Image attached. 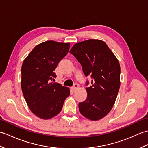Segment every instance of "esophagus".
Returning a JSON list of instances; mask_svg holds the SVG:
<instances>
[{
	"label": "esophagus",
	"mask_w": 148,
	"mask_h": 148,
	"mask_svg": "<svg viewBox=\"0 0 148 148\" xmlns=\"http://www.w3.org/2000/svg\"><path fill=\"white\" fill-rule=\"evenodd\" d=\"M79 88V84H76V83H75L74 85H73V86L72 87V90L74 91V92H75V91H76V90H77L78 88Z\"/></svg>",
	"instance_id": "34e87169"
}]
</instances>
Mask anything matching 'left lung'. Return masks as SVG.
Listing matches in <instances>:
<instances>
[{
    "label": "left lung",
    "instance_id": "8db88e82",
    "mask_svg": "<svg viewBox=\"0 0 148 148\" xmlns=\"http://www.w3.org/2000/svg\"><path fill=\"white\" fill-rule=\"evenodd\" d=\"M70 53L80 63L84 75L92 78V85L86 88L87 99L79 103L81 114L92 121L102 119L111 111L120 86L118 59L104 42L97 39L75 44Z\"/></svg>",
    "mask_w": 148,
    "mask_h": 148
}]
</instances>
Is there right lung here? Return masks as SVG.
Here are the masks:
<instances>
[{
  "label": "right lung",
  "instance_id": "obj_1",
  "mask_svg": "<svg viewBox=\"0 0 148 148\" xmlns=\"http://www.w3.org/2000/svg\"><path fill=\"white\" fill-rule=\"evenodd\" d=\"M69 48L70 43L48 40L37 45L22 64V92L30 111L40 118L57 115L70 95L69 88L51 82L56 77L55 69Z\"/></svg>",
  "mask_w": 148,
  "mask_h": 148
}]
</instances>
